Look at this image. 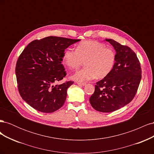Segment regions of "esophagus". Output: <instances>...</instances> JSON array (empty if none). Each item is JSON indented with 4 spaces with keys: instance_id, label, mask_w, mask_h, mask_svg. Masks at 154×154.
I'll use <instances>...</instances> for the list:
<instances>
[{
    "instance_id": "esophagus-1",
    "label": "esophagus",
    "mask_w": 154,
    "mask_h": 154,
    "mask_svg": "<svg viewBox=\"0 0 154 154\" xmlns=\"http://www.w3.org/2000/svg\"><path fill=\"white\" fill-rule=\"evenodd\" d=\"M76 83H77V84H78V85H80V86H85V83H80V82H77Z\"/></svg>"
}]
</instances>
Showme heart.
<instances>
[{"label":"heart","instance_id":"b5f03b06","mask_svg":"<svg viewBox=\"0 0 154 154\" xmlns=\"http://www.w3.org/2000/svg\"><path fill=\"white\" fill-rule=\"evenodd\" d=\"M63 62L71 69L80 67L84 62L85 67L71 76L73 80L83 83L97 78H103L110 73L115 66V51L106 48L99 42L87 40L79 44L76 50L67 48L63 54Z\"/></svg>","mask_w":154,"mask_h":154}]
</instances>
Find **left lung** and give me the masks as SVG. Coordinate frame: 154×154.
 <instances>
[{
	"instance_id": "left-lung-1",
	"label": "left lung",
	"mask_w": 154,
	"mask_h": 154,
	"mask_svg": "<svg viewBox=\"0 0 154 154\" xmlns=\"http://www.w3.org/2000/svg\"><path fill=\"white\" fill-rule=\"evenodd\" d=\"M116 51V61L110 73L97 82L89 101L95 110L111 112L122 108L136 96L141 80V68L136 54L127 45L105 39Z\"/></svg>"
}]
</instances>
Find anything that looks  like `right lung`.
Instances as JSON below:
<instances>
[{
    "label": "right lung",
    "mask_w": 154,
    "mask_h": 154,
    "mask_svg": "<svg viewBox=\"0 0 154 154\" xmlns=\"http://www.w3.org/2000/svg\"><path fill=\"white\" fill-rule=\"evenodd\" d=\"M80 40L48 36L32 41L18 58L15 73L22 98L35 110L51 113L61 108L74 82L55 83L66 76L62 64L65 49Z\"/></svg>",
    "instance_id": "obj_1"
}]
</instances>
